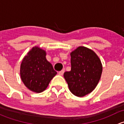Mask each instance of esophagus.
Listing matches in <instances>:
<instances>
[{"mask_svg":"<svg viewBox=\"0 0 124 124\" xmlns=\"http://www.w3.org/2000/svg\"><path fill=\"white\" fill-rule=\"evenodd\" d=\"M64 72H65L64 70H61V71H59V75H60V76H62V75L63 74V73H64Z\"/></svg>","mask_w":124,"mask_h":124,"instance_id":"esophagus-1","label":"esophagus"}]
</instances>
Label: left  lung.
I'll list each match as a JSON object with an SVG mask.
<instances>
[{
    "instance_id": "1",
    "label": "left lung",
    "mask_w": 124,
    "mask_h": 124,
    "mask_svg": "<svg viewBox=\"0 0 124 124\" xmlns=\"http://www.w3.org/2000/svg\"><path fill=\"white\" fill-rule=\"evenodd\" d=\"M71 69L63 76L71 93L82 97L95 89L102 74L100 59L92 50L78 47L71 53Z\"/></svg>"
}]
</instances>
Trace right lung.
Instances as JSON below:
<instances>
[{"label":"right lung","instance_id":"1","mask_svg":"<svg viewBox=\"0 0 124 124\" xmlns=\"http://www.w3.org/2000/svg\"><path fill=\"white\" fill-rule=\"evenodd\" d=\"M46 56V51L36 46L27 53L21 63L22 82L29 89L37 93L46 90L57 74Z\"/></svg>","mask_w":124,"mask_h":124}]
</instances>
